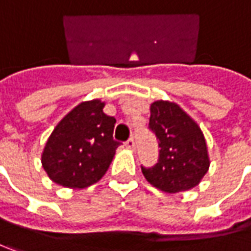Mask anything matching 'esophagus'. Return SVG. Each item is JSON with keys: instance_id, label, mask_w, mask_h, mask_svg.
Segmentation results:
<instances>
[{"instance_id": "obj_1", "label": "esophagus", "mask_w": 251, "mask_h": 251, "mask_svg": "<svg viewBox=\"0 0 251 251\" xmlns=\"http://www.w3.org/2000/svg\"><path fill=\"white\" fill-rule=\"evenodd\" d=\"M125 146L127 148V149L133 151V149H135V140H133V138H129V139L126 140Z\"/></svg>"}]
</instances>
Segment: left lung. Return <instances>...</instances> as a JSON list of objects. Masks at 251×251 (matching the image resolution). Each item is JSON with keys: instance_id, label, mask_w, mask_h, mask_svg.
<instances>
[{"instance_id": "obj_1", "label": "left lung", "mask_w": 251, "mask_h": 251, "mask_svg": "<svg viewBox=\"0 0 251 251\" xmlns=\"http://www.w3.org/2000/svg\"><path fill=\"white\" fill-rule=\"evenodd\" d=\"M149 129L159 140L160 151L155 166H142L146 180L165 193L198 186L210 166L199 125L175 102L156 100L151 105Z\"/></svg>"}]
</instances>
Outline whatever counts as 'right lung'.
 Wrapping results in <instances>:
<instances>
[{
  "instance_id": "obj_1",
  "label": "right lung",
  "mask_w": 251,
  "mask_h": 251,
  "mask_svg": "<svg viewBox=\"0 0 251 251\" xmlns=\"http://www.w3.org/2000/svg\"><path fill=\"white\" fill-rule=\"evenodd\" d=\"M103 106L99 99L81 102L55 126L41 157L52 182L85 189L106 173L119 142L113 140L116 119Z\"/></svg>"
}]
</instances>
